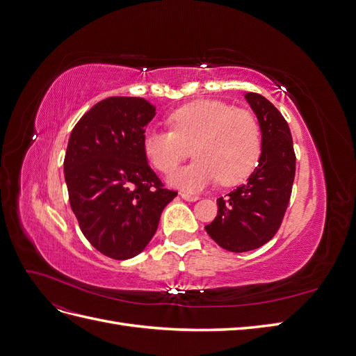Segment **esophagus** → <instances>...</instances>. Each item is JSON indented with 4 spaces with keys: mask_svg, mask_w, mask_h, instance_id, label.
Masks as SVG:
<instances>
[{
    "mask_svg": "<svg viewBox=\"0 0 356 356\" xmlns=\"http://www.w3.org/2000/svg\"><path fill=\"white\" fill-rule=\"evenodd\" d=\"M179 196L184 199V200H187V202H196V200H199L200 197L199 196H195V195H188V193H179Z\"/></svg>",
    "mask_w": 356,
    "mask_h": 356,
    "instance_id": "1",
    "label": "esophagus"
}]
</instances>
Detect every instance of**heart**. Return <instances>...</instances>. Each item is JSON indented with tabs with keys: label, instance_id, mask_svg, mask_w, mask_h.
<instances>
[{
	"label": "heart",
	"instance_id": "1",
	"mask_svg": "<svg viewBox=\"0 0 356 356\" xmlns=\"http://www.w3.org/2000/svg\"><path fill=\"white\" fill-rule=\"evenodd\" d=\"M170 131L149 129L143 138L144 154L157 170L169 174L191 146L197 160L172 172L170 186L200 191L220 179L222 186L239 184L252 174L261 156V129L252 113L232 105L200 99L170 113Z\"/></svg>",
	"mask_w": 356,
	"mask_h": 356
}]
</instances>
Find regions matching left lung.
<instances>
[{"label":"left lung","instance_id":"8db88e82","mask_svg":"<svg viewBox=\"0 0 356 356\" xmlns=\"http://www.w3.org/2000/svg\"><path fill=\"white\" fill-rule=\"evenodd\" d=\"M243 96L261 129V156L243 186L217 199V217L204 225L211 238L232 252L257 250L273 238L296 175L293 138L285 118L264 96L251 92Z\"/></svg>","mask_w":356,"mask_h":356}]
</instances>
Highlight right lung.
<instances>
[{"instance_id":"add662e5","label":"right lung","mask_w":356,"mask_h":356,"mask_svg":"<svg viewBox=\"0 0 356 356\" xmlns=\"http://www.w3.org/2000/svg\"><path fill=\"white\" fill-rule=\"evenodd\" d=\"M156 106L111 96L86 113L70 135L63 172L71 209L93 248L114 260L143 252L161 211L177 196L163 188L143 149Z\"/></svg>"}]
</instances>
